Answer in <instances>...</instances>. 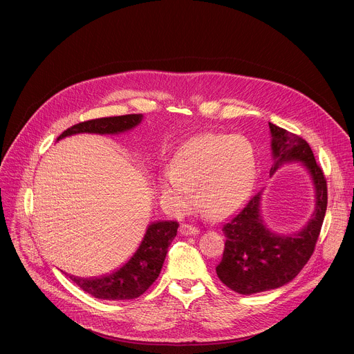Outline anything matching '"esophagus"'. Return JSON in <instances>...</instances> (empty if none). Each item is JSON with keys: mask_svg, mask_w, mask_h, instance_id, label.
I'll list each match as a JSON object with an SVG mask.
<instances>
[{"mask_svg": "<svg viewBox=\"0 0 354 354\" xmlns=\"http://www.w3.org/2000/svg\"><path fill=\"white\" fill-rule=\"evenodd\" d=\"M179 232L182 235H196L198 232V228L194 225H190V224H182L179 227Z\"/></svg>", "mask_w": 354, "mask_h": 354, "instance_id": "esophagus-1", "label": "esophagus"}]
</instances>
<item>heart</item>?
Segmentation results:
<instances>
[{"instance_id": "b5f03b06", "label": "heart", "mask_w": 354, "mask_h": 354, "mask_svg": "<svg viewBox=\"0 0 354 354\" xmlns=\"http://www.w3.org/2000/svg\"><path fill=\"white\" fill-rule=\"evenodd\" d=\"M255 178V153L241 136L206 133L187 140L160 178L164 205L171 213L187 212L196 197L200 209L224 218L249 194Z\"/></svg>"}]
</instances>
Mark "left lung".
<instances>
[{
  "label": "left lung",
  "mask_w": 354,
  "mask_h": 354,
  "mask_svg": "<svg viewBox=\"0 0 354 354\" xmlns=\"http://www.w3.org/2000/svg\"><path fill=\"white\" fill-rule=\"evenodd\" d=\"M274 167L301 161L310 171L317 196L315 213L307 227L297 234L269 231L259 213L261 193L223 224L225 245L216 272L218 279L239 294H255L291 281L313 257L328 205V186L310 144L297 134L269 123Z\"/></svg>",
  "instance_id": "1"
}]
</instances>
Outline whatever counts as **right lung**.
Instances as JSON below:
<instances>
[{
	"label": "right lung",
	"mask_w": 354,
	"mask_h": 354,
	"mask_svg": "<svg viewBox=\"0 0 354 354\" xmlns=\"http://www.w3.org/2000/svg\"><path fill=\"white\" fill-rule=\"evenodd\" d=\"M141 119L142 115L140 113L92 119L71 126L63 131L57 140L77 133L116 134L133 129ZM178 227V221H157L149 224L134 254L122 266L106 274L93 277L66 274L80 288L95 298L109 301L137 298L144 294L160 276L168 246L176 236Z\"/></svg>",
	"instance_id": "right-lung-1"
}]
</instances>
